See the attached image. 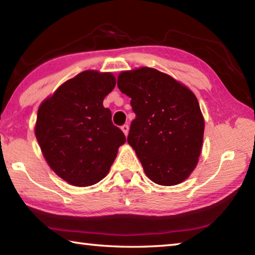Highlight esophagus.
<instances>
[{
    "instance_id": "obj_1",
    "label": "esophagus",
    "mask_w": 255,
    "mask_h": 255,
    "mask_svg": "<svg viewBox=\"0 0 255 255\" xmlns=\"http://www.w3.org/2000/svg\"><path fill=\"white\" fill-rule=\"evenodd\" d=\"M122 130L124 131V133H125V135H128V131H129V126H128V125H126V124H125V125H123V126H122Z\"/></svg>"
}]
</instances>
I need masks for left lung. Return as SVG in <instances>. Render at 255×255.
I'll return each mask as SVG.
<instances>
[{
	"instance_id": "obj_1",
	"label": "left lung",
	"mask_w": 255,
	"mask_h": 255,
	"mask_svg": "<svg viewBox=\"0 0 255 255\" xmlns=\"http://www.w3.org/2000/svg\"><path fill=\"white\" fill-rule=\"evenodd\" d=\"M117 85L136 118L127 138L145 174L159 185L183 182L197 166L205 120L191 90L155 68L122 72Z\"/></svg>"
}]
</instances>
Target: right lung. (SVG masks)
<instances>
[{
    "mask_svg": "<svg viewBox=\"0 0 255 255\" xmlns=\"http://www.w3.org/2000/svg\"><path fill=\"white\" fill-rule=\"evenodd\" d=\"M116 86L112 73L84 71L41 102L34 133L59 178L89 187L108 174L126 137L111 122L103 100Z\"/></svg>",
    "mask_w": 255,
    "mask_h": 255,
    "instance_id": "right-lung-1",
    "label": "right lung"
}]
</instances>
